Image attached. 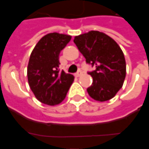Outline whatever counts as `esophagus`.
<instances>
[{
    "label": "esophagus",
    "mask_w": 149,
    "mask_h": 149,
    "mask_svg": "<svg viewBox=\"0 0 149 149\" xmlns=\"http://www.w3.org/2000/svg\"><path fill=\"white\" fill-rule=\"evenodd\" d=\"M82 74H83V72H82L81 70H79V71H78V72H77L76 74H75V76H76V77H79V76H81Z\"/></svg>",
    "instance_id": "1"
}]
</instances>
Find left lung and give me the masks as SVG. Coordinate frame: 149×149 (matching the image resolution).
I'll return each mask as SVG.
<instances>
[{
	"mask_svg": "<svg viewBox=\"0 0 149 149\" xmlns=\"http://www.w3.org/2000/svg\"><path fill=\"white\" fill-rule=\"evenodd\" d=\"M74 42L86 58L95 67L88 74L93 83L86 91L92 99L104 102L112 99L123 86L126 76V63L119 45L100 31H90L76 36Z\"/></svg>",
	"mask_w": 149,
	"mask_h": 149,
	"instance_id": "left-lung-1",
	"label": "left lung"
}]
</instances>
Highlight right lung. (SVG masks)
Returning a JSON list of instances; mask_svg holds the SVG:
<instances>
[{
    "label": "right lung",
    "instance_id": "right-lung-1",
    "mask_svg": "<svg viewBox=\"0 0 149 149\" xmlns=\"http://www.w3.org/2000/svg\"><path fill=\"white\" fill-rule=\"evenodd\" d=\"M71 36L51 33L40 39L30 54L27 77L35 97L47 105H56L63 101L74 76L60 71L59 54L69 43Z\"/></svg>",
    "mask_w": 149,
    "mask_h": 149
}]
</instances>
